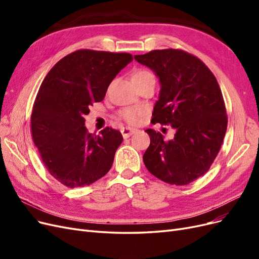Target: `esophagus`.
<instances>
[{
    "label": "esophagus",
    "instance_id": "1",
    "mask_svg": "<svg viewBox=\"0 0 259 259\" xmlns=\"http://www.w3.org/2000/svg\"><path fill=\"white\" fill-rule=\"evenodd\" d=\"M135 132H136L135 130L130 128V127H123V128L121 130V133H122V135H123V137H124V138H127V137H130L131 135L134 134Z\"/></svg>",
    "mask_w": 259,
    "mask_h": 259
}]
</instances>
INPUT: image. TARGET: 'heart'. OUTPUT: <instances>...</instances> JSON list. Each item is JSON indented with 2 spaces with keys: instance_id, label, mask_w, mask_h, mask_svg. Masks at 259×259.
<instances>
[{
  "instance_id": "heart-1",
  "label": "heart",
  "mask_w": 259,
  "mask_h": 259,
  "mask_svg": "<svg viewBox=\"0 0 259 259\" xmlns=\"http://www.w3.org/2000/svg\"><path fill=\"white\" fill-rule=\"evenodd\" d=\"M150 77H154L153 74L148 71L146 69H138L134 73L132 74V81L135 85L142 83ZM144 110L140 107H133V108H125L121 111V116L124 121H126L128 124H136L139 121V117L143 115Z\"/></svg>"
}]
</instances>
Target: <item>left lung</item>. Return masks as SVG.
I'll return each instance as SVG.
<instances>
[{"mask_svg":"<svg viewBox=\"0 0 259 259\" xmlns=\"http://www.w3.org/2000/svg\"><path fill=\"white\" fill-rule=\"evenodd\" d=\"M134 58L160 80L151 123L176 131L173 139L164 140L161 133L146 130L150 146L145 165L164 183L190 184L209 169L223 144L228 119L221 88L204 62L182 50H155Z\"/></svg>","mask_w":259,"mask_h":259,"instance_id":"8db88e82","label":"left lung"}]
</instances>
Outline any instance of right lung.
I'll list each match as a JSON object with an SVG mask.
<instances>
[{
    "instance_id": "obj_1",
    "label": "right lung",
    "mask_w": 259,
    "mask_h": 259,
    "mask_svg": "<svg viewBox=\"0 0 259 259\" xmlns=\"http://www.w3.org/2000/svg\"><path fill=\"white\" fill-rule=\"evenodd\" d=\"M132 60L127 53L80 50L60 59L43 80L31 132L46 169L62 185L90 186L111 168L122 134L111 127L90 134L84 116Z\"/></svg>"
}]
</instances>
